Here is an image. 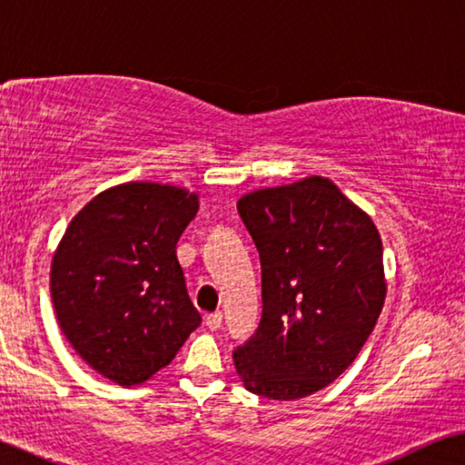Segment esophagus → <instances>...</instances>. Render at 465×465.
<instances>
[{
  "mask_svg": "<svg viewBox=\"0 0 465 465\" xmlns=\"http://www.w3.org/2000/svg\"><path fill=\"white\" fill-rule=\"evenodd\" d=\"M206 325H208V330H213V331L221 330V325H223V314H221L219 311L213 312V314H208V317H206Z\"/></svg>",
  "mask_w": 465,
  "mask_h": 465,
  "instance_id": "esophagus-1",
  "label": "esophagus"
}]
</instances>
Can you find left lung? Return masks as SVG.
Returning <instances> with one entry per match:
<instances>
[{"label":"left lung","instance_id":"left-lung-1","mask_svg":"<svg viewBox=\"0 0 465 465\" xmlns=\"http://www.w3.org/2000/svg\"><path fill=\"white\" fill-rule=\"evenodd\" d=\"M238 213L259 251L263 312L233 363L251 393L306 398L351 366L379 321V229L321 176L244 195Z\"/></svg>","mask_w":465,"mask_h":465}]
</instances>
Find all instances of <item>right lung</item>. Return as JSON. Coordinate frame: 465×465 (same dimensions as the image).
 Wrapping results in <instances>:
<instances>
[{
    "instance_id": "obj_1",
    "label": "right lung",
    "mask_w": 465,
    "mask_h": 465,
    "mask_svg": "<svg viewBox=\"0 0 465 465\" xmlns=\"http://www.w3.org/2000/svg\"><path fill=\"white\" fill-rule=\"evenodd\" d=\"M197 195L127 183L86 203L51 268L61 331L93 370L123 387L165 368L202 323L176 257Z\"/></svg>"
}]
</instances>
